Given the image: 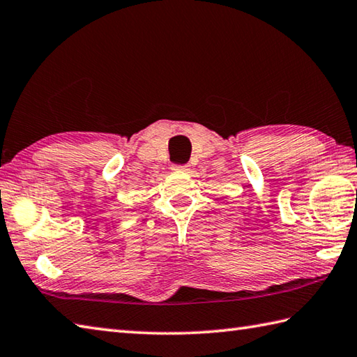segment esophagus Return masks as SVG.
Listing matches in <instances>:
<instances>
[{
  "label": "esophagus",
  "mask_w": 357,
  "mask_h": 357,
  "mask_svg": "<svg viewBox=\"0 0 357 357\" xmlns=\"http://www.w3.org/2000/svg\"><path fill=\"white\" fill-rule=\"evenodd\" d=\"M189 169L188 165H172V171H180V172H186Z\"/></svg>",
  "instance_id": "1"
}]
</instances>
